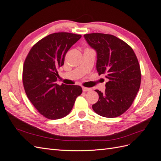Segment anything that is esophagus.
Listing matches in <instances>:
<instances>
[{"label": "esophagus", "instance_id": "esophagus-1", "mask_svg": "<svg viewBox=\"0 0 161 161\" xmlns=\"http://www.w3.org/2000/svg\"><path fill=\"white\" fill-rule=\"evenodd\" d=\"M82 90H83L84 92H88V91H91L92 88H86V87H82Z\"/></svg>", "mask_w": 161, "mask_h": 161}]
</instances>
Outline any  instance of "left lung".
I'll list each match as a JSON object with an SVG mask.
<instances>
[{
	"label": "left lung",
	"instance_id": "left-lung-1",
	"mask_svg": "<svg viewBox=\"0 0 161 161\" xmlns=\"http://www.w3.org/2000/svg\"><path fill=\"white\" fill-rule=\"evenodd\" d=\"M84 37L96 53L98 74H106L108 80L104 93L95 90L99 99L92 108L104 117L120 116L130 107L140 86V67L134 50L111 34L93 33Z\"/></svg>",
	"mask_w": 161,
	"mask_h": 161
}]
</instances>
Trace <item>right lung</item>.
I'll list each match as a JSON object with an SVG mask.
<instances>
[{
    "instance_id": "obj_1",
    "label": "right lung",
    "mask_w": 161,
    "mask_h": 161,
    "mask_svg": "<svg viewBox=\"0 0 161 161\" xmlns=\"http://www.w3.org/2000/svg\"><path fill=\"white\" fill-rule=\"evenodd\" d=\"M81 35L67 32L51 34L31 48L23 69V84L27 98L38 111L49 119H58L71 111L81 86L57 84V69Z\"/></svg>"
}]
</instances>
